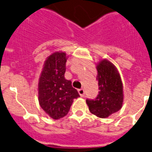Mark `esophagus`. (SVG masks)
Segmentation results:
<instances>
[{"mask_svg": "<svg viewBox=\"0 0 152 152\" xmlns=\"http://www.w3.org/2000/svg\"><path fill=\"white\" fill-rule=\"evenodd\" d=\"M78 93H79V95L83 97L84 96H85V90H84L83 88H80V89H78Z\"/></svg>", "mask_w": 152, "mask_h": 152, "instance_id": "1", "label": "esophagus"}]
</instances>
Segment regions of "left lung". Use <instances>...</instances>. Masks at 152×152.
Masks as SVG:
<instances>
[{
	"label": "left lung",
	"mask_w": 152,
	"mask_h": 152,
	"mask_svg": "<svg viewBox=\"0 0 152 152\" xmlns=\"http://www.w3.org/2000/svg\"><path fill=\"white\" fill-rule=\"evenodd\" d=\"M96 69L99 93L94 99H86V104L92 114L105 118L122 107L123 86L119 73L110 61L102 60Z\"/></svg>",
	"instance_id": "left-lung-1"
}]
</instances>
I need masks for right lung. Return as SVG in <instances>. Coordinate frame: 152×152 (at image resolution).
<instances>
[{"label": "right lung", "mask_w": 152, "mask_h": 152, "mask_svg": "<svg viewBox=\"0 0 152 152\" xmlns=\"http://www.w3.org/2000/svg\"><path fill=\"white\" fill-rule=\"evenodd\" d=\"M66 56L53 53L46 59L38 83V100L42 108L53 119L67 115L74 99L79 94L71 82L65 79Z\"/></svg>", "instance_id": "obj_1"}]
</instances>
